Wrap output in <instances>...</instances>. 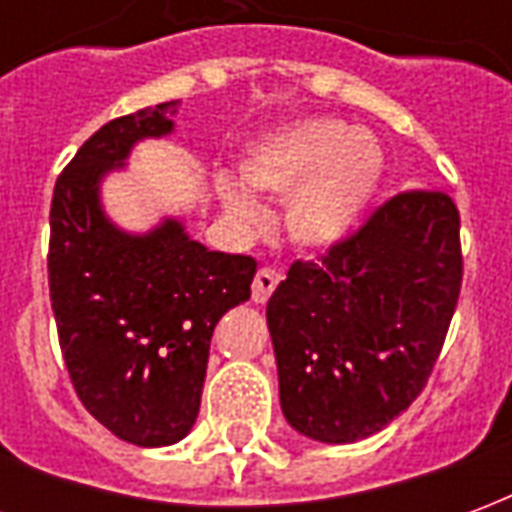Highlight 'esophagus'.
<instances>
[{"instance_id":"34e87169","label":"esophagus","mask_w":512,"mask_h":512,"mask_svg":"<svg viewBox=\"0 0 512 512\" xmlns=\"http://www.w3.org/2000/svg\"><path fill=\"white\" fill-rule=\"evenodd\" d=\"M279 285V274L274 268H260L255 274V282H252V299L255 304H266L268 296L274 293V288Z\"/></svg>"}]
</instances>
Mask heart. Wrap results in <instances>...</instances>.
Returning <instances> with one entry per match:
<instances>
[{"label":"heart","mask_w":512,"mask_h":512,"mask_svg":"<svg viewBox=\"0 0 512 512\" xmlns=\"http://www.w3.org/2000/svg\"><path fill=\"white\" fill-rule=\"evenodd\" d=\"M384 175L386 156L376 136L334 117H315L257 139L241 161V180L219 175L213 186L224 213L241 227H257L263 219L252 191L290 194V241L304 249H332L362 230Z\"/></svg>","instance_id":"1"}]
</instances>
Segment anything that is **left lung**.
<instances>
[{
    "instance_id": "8db88e82",
    "label": "left lung",
    "mask_w": 512,
    "mask_h": 512,
    "mask_svg": "<svg viewBox=\"0 0 512 512\" xmlns=\"http://www.w3.org/2000/svg\"><path fill=\"white\" fill-rule=\"evenodd\" d=\"M458 230L447 194L406 191L321 263L290 266L266 321L296 433L351 444L417 400L461 293Z\"/></svg>"
}]
</instances>
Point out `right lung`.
I'll return each mask as SVG.
<instances>
[{
  "mask_svg": "<svg viewBox=\"0 0 512 512\" xmlns=\"http://www.w3.org/2000/svg\"><path fill=\"white\" fill-rule=\"evenodd\" d=\"M180 101L98 128L51 200L49 290L73 389L106 430L136 447L186 439L200 414L208 348L224 312L252 296L257 263L211 252L180 216L142 233L106 213L104 180L139 142L175 131Z\"/></svg>",
  "mask_w": 512,
  "mask_h": 512,
  "instance_id": "add662e5",
  "label": "right lung"
}]
</instances>
